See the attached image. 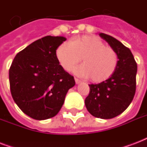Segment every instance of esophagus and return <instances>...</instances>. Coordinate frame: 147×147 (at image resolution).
I'll use <instances>...</instances> for the list:
<instances>
[{"label":"esophagus","mask_w":147,"mask_h":147,"mask_svg":"<svg viewBox=\"0 0 147 147\" xmlns=\"http://www.w3.org/2000/svg\"><path fill=\"white\" fill-rule=\"evenodd\" d=\"M75 81H76V84H79V83L81 82V81L79 80V79H78V78H75Z\"/></svg>","instance_id":"obj_1"}]
</instances>
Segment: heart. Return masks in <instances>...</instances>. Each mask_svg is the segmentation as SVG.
<instances>
[{
	"label": "heart",
	"mask_w": 147,
	"mask_h": 147,
	"mask_svg": "<svg viewBox=\"0 0 147 147\" xmlns=\"http://www.w3.org/2000/svg\"><path fill=\"white\" fill-rule=\"evenodd\" d=\"M56 57L65 71H70L80 62L82 65L76 68V75L89 78L94 82H102L114 73L118 64V56L113 48L105 46L96 36H82L58 47Z\"/></svg>",
	"instance_id": "b5f03b06"
}]
</instances>
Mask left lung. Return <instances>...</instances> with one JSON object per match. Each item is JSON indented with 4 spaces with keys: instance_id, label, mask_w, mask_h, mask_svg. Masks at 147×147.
Here are the masks:
<instances>
[{
    "instance_id": "left-lung-1",
    "label": "left lung",
    "mask_w": 147,
    "mask_h": 147,
    "mask_svg": "<svg viewBox=\"0 0 147 147\" xmlns=\"http://www.w3.org/2000/svg\"><path fill=\"white\" fill-rule=\"evenodd\" d=\"M99 36L116 51L118 64L108 79L89 85L90 92L85 104L92 116L111 119L123 113L134 99L137 65L131 51L120 41L105 33Z\"/></svg>"
}]
</instances>
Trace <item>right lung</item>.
<instances>
[{
  "instance_id": "obj_1",
  "label": "right lung",
  "mask_w": 147,
  "mask_h": 147,
  "mask_svg": "<svg viewBox=\"0 0 147 147\" xmlns=\"http://www.w3.org/2000/svg\"><path fill=\"white\" fill-rule=\"evenodd\" d=\"M65 40L63 36H47L32 42L17 53L9 69L13 99L35 120L55 116L69 89L76 85L56 57V49Z\"/></svg>"
}]
</instances>
